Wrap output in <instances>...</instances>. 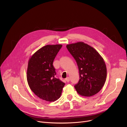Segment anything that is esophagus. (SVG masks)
I'll return each mask as SVG.
<instances>
[{
	"label": "esophagus",
	"instance_id": "1",
	"mask_svg": "<svg viewBox=\"0 0 127 127\" xmlns=\"http://www.w3.org/2000/svg\"><path fill=\"white\" fill-rule=\"evenodd\" d=\"M65 80L66 81H67V82H69L70 81V78H69V77H68L66 78Z\"/></svg>",
	"mask_w": 127,
	"mask_h": 127
}]
</instances>
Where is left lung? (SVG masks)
I'll list each match as a JSON object with an SVG mask.
<instances>
[{
  "mask_svg": "<svg viewBox=\"0 0 127 127\" xmlns=\"http://www.w3.org/2000/svg\"><path fill=\"white\" fill-rule=\"evenodd\" d=\"M66 46L79 70L80 80L74 86L77 93L84 96L97 94L106 81L107 70L104 59L93 47L83 42Z\"/></svg>",
  "mask_w": 127,
  "mask_h": 127,
  "instance_id": "1",
  "label": "left lung"
}]
</instances>
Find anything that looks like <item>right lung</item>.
Segmentation results:
<instances>
[{
    "label": "right lung",
    "instance_id": "right-lung-1",
    "mask_svg": "<svg viewBox=\"0 0 127 127\" xmlns=\"http://www.w3.org/2000/svg\"><path fill=\"white\" fill-rule=\"evenodd\" d=\"M62 44L46 45L30 57L27 70L28 85L40 99L54 102L61 95L64 83L56 77L53 62Z\"/></svg>",
    "mask_w": 127,
    "mask_h": 127
}]
</instances>
